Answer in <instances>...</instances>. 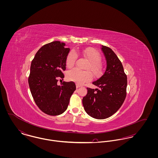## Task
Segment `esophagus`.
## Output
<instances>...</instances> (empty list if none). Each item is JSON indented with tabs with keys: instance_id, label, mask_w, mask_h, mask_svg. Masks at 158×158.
Returning <instances> with one entry per match:
<instances>
[{
	"instance_id": "obj_1",
	"label": "esophagus",
	"mask_w": 158,
	"mask_h": 158,
	"mask_svg": "<svg viewBox=\"0 0 158 158\" xmlns=\"http://www.w3.org/2000/svg\"><path fill=\"white\" fill-rule=\"evenodd\" d=\"M80 87V86L79 85H78V84L76 85V88H77V89H78Z\"/></svg>"
}]
</instances>
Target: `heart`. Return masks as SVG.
Segmentation results:
<instances>
[{
	"label": "heart",
	"instance_id": "1",
	"mask_svg": "<svg viewBox=\"0 0 158 158\" xmlns=\"http://www.w3.org/2000/svg\"><path fill=\"white\" fill-rule=\"evenodd\" d=\"M77 55L83 56L88 61L85 67V69L88 70H80L76 68L73 69L69 70L67 73V78L69 80L78 84H83L92 79L91 73L95 78H98L102 75L103 66L100 62L101 56L93 48H87L76 52L70 51L66 58V64L68 68H71L75 65Z\"/></svg>",
	"mask_w": 158,
	"mask_h": 158
}]
</instances>
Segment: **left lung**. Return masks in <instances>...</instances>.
I'll return each mask as SVG.
<instances>
[{
  "mask_svg": "<svg viewBox=\"0 0 158 158\" xmlns=\"http://www.w3.org/2000/svg\"><path fill=\"white\" fill-rule=\"evenodd\" d=\"M107 66L104 73L93 85L98 89L87 88L88 94L83 98L86 112L97 119L113 115L122 105L127 96V76L123 65L111 48L102 46Z\"/></svg>",
  "mask_w": 158,
  "mask_h": 158,
  "instance_id": "obj_1",
  "label": "left lung"
}]
</instances>
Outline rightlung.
I'll use <instances>...</instances> for the list:
<instances>
[{"label": "right lung", "instance_id": "add662e5", "mask_svg": "<svg viewBox=\"0 0 158 158\" xmlns=\"http://www.w3.org/2000/svg\"><path fill=\"white\" fill-rule=\"evenodd\" d=\"M64 43L53 41L46 44L36 52L30 66L28 84L38 107L49 115H58L68 108L70 98L76 89L74 82L63 81L66 58L70 48Z\"/></svg>", "mask_w": 158, "mask_h": 158}]
</instances>
